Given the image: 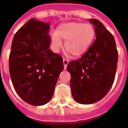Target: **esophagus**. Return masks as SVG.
I'll use <instances>...</instances> for the list:
<instances>
[{
	"label": "esophagus",
	"mask_w": 128,
	"mask_h": 128,
	"mask_svg": "<svg viewBox=\"0 0 128 128\" xmlns=\"http://www.w3.org/2000/svg\"><path fill=\"white\" fill-rule=\"evenodd\" d=\"M63 63H64V69H66V66H67L68 64L69 63V60L66 59V58H64V59H63Z\"/></svg>",
	"instance_id": "obj_1"
}]
</instances>
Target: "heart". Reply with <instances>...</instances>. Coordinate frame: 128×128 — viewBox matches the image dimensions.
Instances as JSON below:
<instances>
[{
	"instance_id": "heart-1",
	"label": "heart",
	"mask_w": 128,
	"mask_h": 128,
	"mask_svg": "<svg viewBox=\"0 0 128 128\" xmlns=\"http://www.w3.org/2000/svg\"><path fill=\"white\" fill-rule=\"evenodd\" d=\"M95 28L91 24L80 22H71L58 27L56 34L52 35V41L57 46L62 44L64 40L65 50L73 56L84 54L95 38Z\"/></svg>"
}]
</instances>
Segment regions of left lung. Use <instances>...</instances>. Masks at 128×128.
Returning a JSON list of instances; mask_svg holds the SVG:
<instances>
[{"label":"left lung","mask_w":128,"mask_h":128,"mask_svg":"<svg viewBox=\"0 0 128 128\" xmlns=\"http://www.w3.org/2000/svg\"><path fill=\"white\" fill-rule=\"evenodd\" d=\"M95 26L96 38L81 58L67 65L71 75L72 96L77 102L90 104L102 100L115 79L118 52L113 35L97 19H90Z\"/></svg>","instance_id":"obj_1"}]
</instances>
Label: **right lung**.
<instances>
[{"label": "right lung", "mask_w": 128, "mask_h": 128, "mask_svg": "<svg viewBox=\"0 0 128 128\" xmlns=\"http://www.w3.org/2000/svg\"><path fill=\"white\" fill-rule=\"evenodd\" d=\"M50 23L30 19L15 34L9 55V72L15 90L29 104L50 101L64 69L60 55L49 49Z\"/></svg>", "instance_id": "obj_1"}]
</instances>
